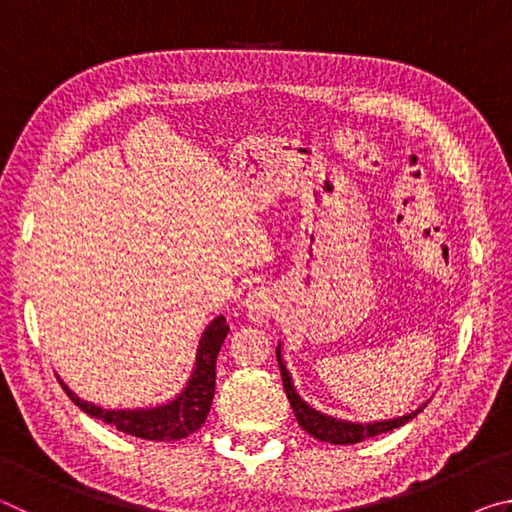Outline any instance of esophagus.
I'll use <instances>...</instances> for the list:
<instances>
[{"mask_svg": "<svg viewBox=\"0 0 512 512\" xmlns=\"http://www.w3.org/2000/svg\"><path fill=\"white\" fill-rule=\"evenodd\" d=\"M244 305H246L248 318L253 320V323H259V325L268 323V320L275 316V309H277L275 293L271 289H264V287L250 291L246 296Z\"/></svg>", "mask_w": 512, "mask_h": 512, "instance_id": "esophagus-1", "label": "esophagus"}]
</instances>
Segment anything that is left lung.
<instances>
[{
    "label": "left lung",
    "instance_id": "1",
    "mask_svg": "<svg viewBox=\"0 0 512 512\" xmlns=\"http://www.w3.org/2000/svg\"><path fill=\"white\" fill-rule=\"evenodd\" d=\"M275 352H277V363H280L284 391H287V397L291 402L293 413H296L298 424L309 433V436L323 440V443H332V445L361 443V440H366V438L379 436V433H388L397 427H402V424L413 420L415 415H418L424 406H427L424 404V406H420V409L402 415V418L381 420V422H348V420L332 418V415L320 413L314 409V406H309L305 400H302V397L296 393V386H293L287 366H284V361H282V345H277Z\"/></svg>",
    "mask_w": 512,
    "mask_h": 512
}]
</instances>
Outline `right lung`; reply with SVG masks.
<instances>
[{
	"instance_id": "obj_1",
	"label": "right lung",
	"mask_w": 512,
	"mask_h": 512,
	"mask_svg": "<svg viewBox=\"0 0 512 512\" xmlns=\"http://www.w3.org/2000/svg\"><path fill=\"white\" fill-rule=\"evenodd\" d=\"M228 332L230 327L225 325V318L216 316L205 327L201 341H198L196 366L187 386L171 402L151 406V409H101V406L85 402L79 395L69 391L63 379L58 381L69 395V400L79 406L81 411L88 413L90 418L112 424V427L128 433V436L144 440L187 438L189 433L201 429V424L207 420V413H210L216 386V357H219V350Z\"/></svg>"
}]
</instances>
